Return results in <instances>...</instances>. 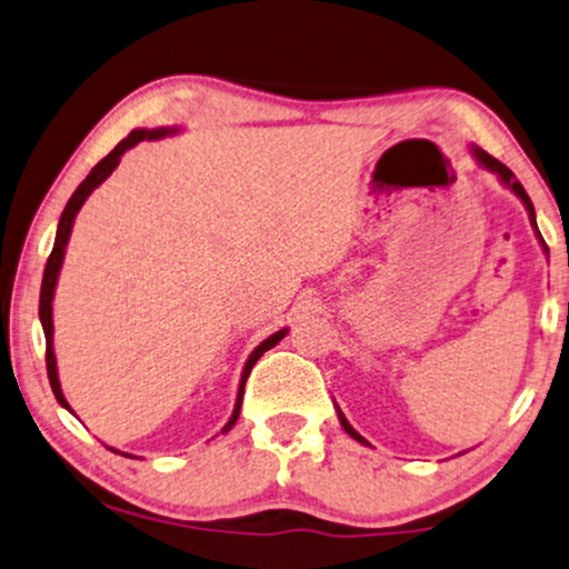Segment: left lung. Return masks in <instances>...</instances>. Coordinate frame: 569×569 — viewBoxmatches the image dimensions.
<instances>
[{
	"mask_svg": "<svg viewBox=\"0 0 569 569\" xmlns=\"http://www.w3.org/2000/svg\"><path fill=\"white\" fill-rule=\"evenodd\" d=\"M471 150H473L476 161H479V163L483 166V169H489L491 173H497V177H499V181H502V184H505V187H510V189H512V192L520 197V200H522V206H526V210H528V218H531L533 229H536V231H539V226H536V213H533V202H531V197H528V194H526V189H522V184H520V181H518V179H515V173H512L510 169H507V166H505V163H499V161H497V158H491V156L487 153V150H481V148H471ZM539 237H541V233H539ZM541 241H543V239H541ZM338 419H340V427H343V429L348 431V435H351V437L356 439V442H361V445H369V442H367V439H363V437L359 435V431H356V429L351 427V423H348V421H346V416H343V411H340V408H338Z\"/></svg>",
	"mask_w": 569,
	"mask_h": 569,
	"instance_id": "8db88e82",
	"label": "left lung"
}]
</instances>
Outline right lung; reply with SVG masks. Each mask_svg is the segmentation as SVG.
Returning <instances> with one entry per match:
<instances>
[{"instance_id": "1", "label": "right lung", "mask_w": 569, "mask_h": 569, "mask_svg": "<svg viewBox=\"0 0 569 569\" xmlns=\"http://www.w3.org/2000/svg\"><path fill=\"white\" fill-rule=\"evenodd\" d=\"M179 127H156V130H132L130 134H127L124 140L119 142L117 148L111 150L109 156L103 158V161H98L93 169H90V173L86 179H82V184L74 189V194L70 197V202H67L64 213L62 218H59V226H57V239H54V249H51L49 254V262H47V270H43V283H41V301H38V317H41V325H43V336H47V369H49V382H51V390H54V398L59 400V406H64L67 411H72L70 403H67L64 392H62V385H59V375H57V356H54V320H51V301H54V291H57V278H59V270H62V262H64V252H67V241H70V233H72V223H74V216H78V210L82 208V202L88 200V194L93 192V189L98 184H103L106 179L111 177V171L117 169L121 156L127 153V150L138 146V142L142 140H161L166 138V134H177ZM286 332L289 330H278L272 332L270 338H264L260 346L254 348L252 353H249V359L244 363V372H241V382H239V396H237V406H233V413L231 419L226 427L221 429L223 435L229 431L233 423H237L239 419V408H241V398H244V382L249 372H252V367L257 363V359L264 351H270L272 346L280 343V340L286 338ZM111 452H119L109 448ZM119 456H127V452H119ZM132 458V456H127Z\"/></svg>"}]
</instances>
